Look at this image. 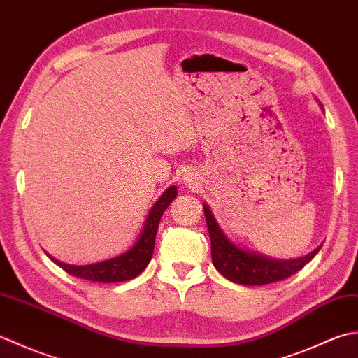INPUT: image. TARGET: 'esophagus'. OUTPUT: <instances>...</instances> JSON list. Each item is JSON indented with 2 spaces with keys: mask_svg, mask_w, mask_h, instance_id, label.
Returning a JSON list of instances; mask_svg holds the SVG:
<instances>
[{
  "mask_svg": "<svg viewBox=\"0 0 358 358\" xmlns=\"http://www.w3.org/2000/svg\"><path fill=\"white\" fill-rule=\"evenodd\" d=\"M184 180H185L187 185H193V182H194L189 176H184Z\"/></svg>",
  "mask_w": 358,
  "mask_h": 358,
  "instance_id": "esophagus-1",
  "label": "esophagus"
}]
</instances>
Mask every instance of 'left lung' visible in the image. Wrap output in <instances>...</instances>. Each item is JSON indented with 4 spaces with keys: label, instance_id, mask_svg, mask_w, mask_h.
Instances as JSON below:
<instances>
[{
    "label": "left lung",
    "instance_id": "1",
    "mask_svg": "<svg viewBox=\"0 0 358 358\" xmlns=\"http://www.w3.org/2000/svg\"><path fill=\"white\" fill-rule=\"evenodd\" d=\"M203 213H206L211 243V259H213L216 271L222 273V276H225L229 281L243 284V286H262V284L286 280L298 271H301L322 247H317L315 250L300 258H272L233 243L225 235L221 225L217 224L213 211L207 203H203Z\"/></svg>",
    "mask_w": 358,
    "mask_h": 358
}]
</instances>
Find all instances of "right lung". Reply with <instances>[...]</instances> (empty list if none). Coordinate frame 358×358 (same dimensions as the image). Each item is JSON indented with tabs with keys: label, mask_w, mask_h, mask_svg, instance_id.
<instances>
[{
	"label": "right lung",
	"mask_w": 358,
	"mask_h": 358,
	"mask_svg": "<svg viewBox=\"0 0 358 358\" xmlns=\"http://www.w3.org/2000/svg\"><path fill=\"white\" fill-rule=\"evenodd\" d=\"M176 196H178L176 185H171L170 188H166L162 194H160V198L156 201L155 206L151 207L147 221H145L143 229L134 243V245L125 253L119 255V257L101 261V262H94V264L72 266L52 258L49 253L46 255L55 262L58 267H62L64 272H68L69 275H74L77 278L94 281V282H122V281L133 280L137 275H141L145 271V267H147L148 262L151 261L160 217H162L164 211L169 208L171 201L176 198Z\"/></svg>",
	"instance_id": "add662e5"
}]
</instances>
